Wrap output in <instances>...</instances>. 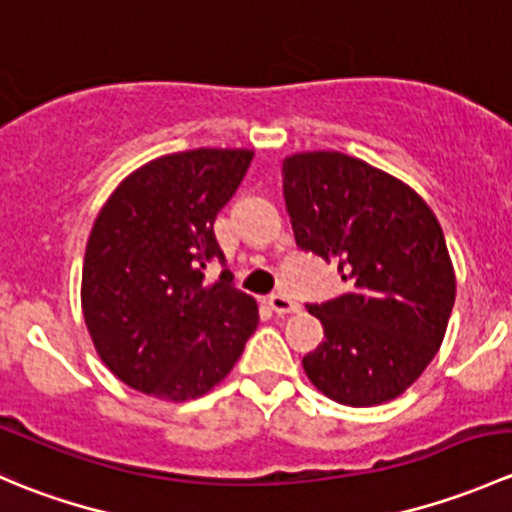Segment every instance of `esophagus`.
<instances>
[{
  "instance_id": "1",
  "label": "esophagus",
  "mask_w": 512,
  "mask_h": 512,
  "mask_svg": "<svg viewBox=\"0 0 512 512\" xmlns=\"http://www.w3.org/2000/svg\"><path fill=\"white\" fill-rule=\"evenodd\" d=\"M267 302H270L272 312H277V314H292V312H297V309H299V304L294 302V299L289 297L287 292L270 294V299H267Z\"/></svg>"
}]
</instances>
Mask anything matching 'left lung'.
<instances>
[{
  "label": "left lung",
  "mask_w": 512,
  "mask_h": 512,
  "mask_svg": "<svg viewBox=\"0 0 512 512\" xmlns=\"http://www.w3.org/2000/svg\"><path fill=\"white\" fill-rule=\"evenodd\" d=\"M282 190L297 245L339 262L352 287L307 304L327 337L302 359L309 381L347 406L396 399L436 356L456 299L436 215L399 178L337 151L285 158Z\"/></svg>",
  "instance_id": "8db88e82"
}]
</instances>
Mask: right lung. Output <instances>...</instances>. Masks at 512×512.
Instances as JSON below:
<instances>
[{
	"label": "right lung",
	"instance_id": "1",
	"mask_svg": "<svg viewBox=\"0 0 512 512\" xmlns=\"http://www.w3.org/2000/svg\"><path fill=\"white\" fill-rule=\"evenodd\" d=\"M255 153L195 148L133 170L98 213L81 272V307L103 364L165 401L208 394L230 374L260 314L225 262L213 223Z\"/></svg>",
	"mask_w": 512,
	"mask_h": 512
}]
</instances>
